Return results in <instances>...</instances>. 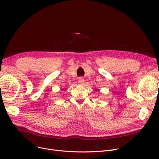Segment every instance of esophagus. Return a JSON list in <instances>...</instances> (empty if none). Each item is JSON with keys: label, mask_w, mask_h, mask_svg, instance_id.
<instances>
[{"label": "esophagus", "mask_w": 159, "mask_h": 159, "mask_svg": "<svg viewBox=\"0 0 159 159\" xmlns=\"http://www.w3.org/2000/svg\"><path fill=\"white\" fill-rule=\"evenodd\" d=\"M84 82V78L80 77V78H78V83H79V84H83Z\"/></svg>", "instance_id": "obj_1"}]
</instances>
